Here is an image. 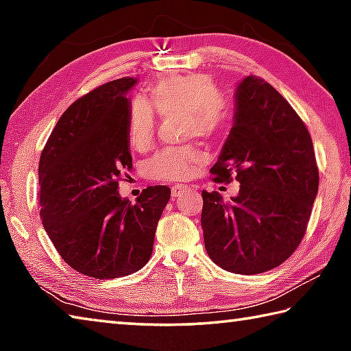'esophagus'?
Masks as SVG:
<instances>
[{
    "mask_svg": "<svg viewBox=\"0 0 351 351\" xmlns=\"http://www.w3.org/2000/svg\"><path fill=\"white\" fill-rule=\"evenodd\" d=\"M189 189H192V187H187V186H181V184H176V186L171 187V198H176V197H180L181 193L187 192Z\"/></svg>",
    "mask_w": 351,
    "mask_h": 351,
    "instance_id": "34e87169",
    "label": "esophagus"
}]
</instances>
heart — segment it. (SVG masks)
<instances>
[{"label":"heart","instance_id":"1","mask_svg":"<svg viewBox=\"0 0 351 351\" xmlns=\"http://www.w3.org/2000/svg\"><path fill=\"white\" fill-rule=\"evenodd\" d=\"M182 116L186 139H215L232 125V102L217 90L212 77L203 73L171 74L148 88L147 102L134 99L128 112V139L136 150L152 145L156 133V114ZM203 153L193 145L167 148L154 154L144 165L152 181L173 182L192 176L203 162Z\"/></svg>","mask_w":351,"mask_h":351}]
</instances>
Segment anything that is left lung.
Segmentation results:
<instances>
[{
    "mask_svg": "<svg viewBox=\"0 0 351 351\" xmlns=\"http://www.w3.org/2000/svg\"><path fill=\"white\" fill-rule=\"evenodd\" d=\"M210 173L215 182L232 175L240 182L230 203L203 190L201 226L213 263L251 276L291 257L306 232L319 169L304 121L257 75L237 86L234 125Z\"/></svg>",
    "mask_w": 351,
    "mask_h": 351,
    "instance_id": "1",
    "label": "left lung"
}]
</instances>
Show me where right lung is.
<instances>
[{"mask_svg":"<svg viewBox=\"0 0 351 351\" xmlns=\"http://www.w3.org/2000/svg\"><path fill=\"white\" fill-rule=\"evenodd\" d=\"M134 83L123 77L77 99L40 156L45 230L62 258L88 277L117 278L144 268L170 199L167 186L144 189L134 204L117 192L133 165L127 91Z\"/></svg>","mask_w":351,"mask_h":351,"instance_id":"1","label":"right lung"}]
</instances>
